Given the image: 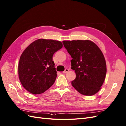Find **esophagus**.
<instances>
[{
	"label": "esophagus",
	"mask_w": 126,
	"mask_h": 126,
	"mask_svg": "<svg viewBox=\"0 0 126 126\" xmlns=\"http://www.w3.org/2000/svg\"><path fill=\"white\" fill-rule=\"evenodd\" d=\"M69 71V70L68 69H66L65 70H64V71H63V73H67V72H68Z\"/></svg>",
	"instance_id": "obj_1"
}]
</instances>
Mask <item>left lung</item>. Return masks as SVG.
<instances>
[{
  "label": "left lung",
  "mask_w": 126,
  "mask_h": 126,
  "mask_svg": "<svg viewBox=\"0 0 126 126\" xmlns=\"http://www.w3.org/2000/svg\"><path fill=\"white\" fill-rule=\"evenodd\" d=\"M63 43L72 58L71 69L76 73L72 85L82 94L94 95L100 90L107 73L106 60L101 51L89 40L63 41Z\"/></svg>",
  "instance_id": "left-lung-1"
}]
</instances>
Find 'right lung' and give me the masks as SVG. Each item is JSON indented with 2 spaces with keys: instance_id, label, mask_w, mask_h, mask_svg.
Returning <instances> with one entry per match:
<instances>
[{
  "instance_id": "right-lung-1",
  "label": "right lung",
  "mask_w": 126,
  "mask_h": 126,
  "mask_svg": "<svg viewBox=\"0 0 126 126\" xmlns=\"http://www.w3.org/2000/svg\"><path fill=\"white\" fill-rule=\"evenodd\" d=\"M62 46L60 41L38 39L24 50L19 59L18 75L27 91L41 94L54 84L57 74L53 55Z\"/></svg>"
}]
</instances>
